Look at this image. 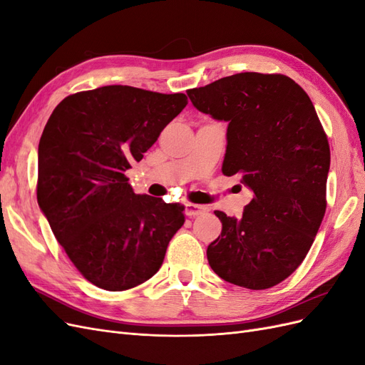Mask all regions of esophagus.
<instances>
[{"mask_svg": "<svg viewBox=\"0 0 365 365\" xmlns=\"http://www.w3.org/2000/svg\"><path fill=\"white\" fill-rule=\"evenodd\" d=\"M205 207L200 205V204H192V202H187L185 204V215L187 216H197V215H202L205 212Z\"/></svg>", "mask_w": 365, "mask_h": 365, "instance_id": "esophagus-1", "label": "esophagus"}]
</instances>
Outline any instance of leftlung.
I'll list each match as a JSON object with an SVG mask.
<instances>
[{
	"label": "left lung",
	"mask_w": 365,
	"mask_h": 365,
	"mask_svg": "<svg viewBox=\"0 0 365 365\" xmlns=\"http://www.w3.org/2000/svg\"><path fill=\"white\" fill-rule=\"evenodd\" d=\"M187 96L227 121L222 173L252 190L240 219L215 212L222 231L207 248L210 267L242 288H272L300 267L326 213L330 149L315 108L283 74L239 73Z\"/></svg>",
	"instance_id": "8db88e82"
}]
</instances>
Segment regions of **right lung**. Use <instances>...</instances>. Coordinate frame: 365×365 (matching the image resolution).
<instances>
[{
  "instance_id": "right-lung-1",
  "label": "right lung",
  "mask_w": 365,
  "mask_h": 365,
  "mask_svg": "<svg viewBox=\"0 0 365 365\" xmlns=\"http://www.w3.org/2000/svg\"><path fill=\"white\" fill-rule=\"evenodd\" d=\"M187 105L109 85L65 97L39 140L38 204L83 277L106 291L145 283L163 264L184 207L137 195L125 172Z\"/></svg>"
}]
</instances>
